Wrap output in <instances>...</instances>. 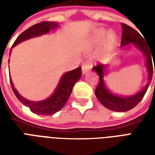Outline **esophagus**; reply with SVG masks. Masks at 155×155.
I'll return each mask as SVG.
<instances>
[{"mask_svg":"<svg viewBox=\"0 0 155 155\" xmlns=\"http://www.w3.org/2000/svg\"><path fill=\"white\" fill-rule=\"evenodd\" d=\"M91 64H89V63H84V64H83V65H82V73L83 74L88 73L89 71H91Z\"/></svg>","mask_w":155,"mask_h":155,"instance_id":"esophagus-1","label":"esophagus"}]
</instances>
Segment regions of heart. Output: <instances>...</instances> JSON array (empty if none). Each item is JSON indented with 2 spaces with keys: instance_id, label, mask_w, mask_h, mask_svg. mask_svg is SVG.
<instances>
[{
  "instance_id": "b5f03b06",
  "label": "heart",
  "mask_w": 155,
  "mask_h": 155,
  "mask_svg": "<svg viewBox=\"0 0 155 155\" xmlns=\"http://www.w3.org/2000/svg\"><path fill=\"white\" fill-rule=\"evenodd\" d=\"M106 34H107V31L104 29H98V30H96L94 31L93 40H94V42H100V41L103 40V38L105 36ZM116 35H114V33H112V32L108 33L107 35L105 37V40H104V50L107 51H111L114 47L115 44H116Z\"/></svg>"
}]
</instances>
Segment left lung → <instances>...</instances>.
Segmentation results:
<instances>
[{
    "mask_svg": "<svg viewBox=\"0 0 155 155\" xmlns=\"http://www.w3.org/2000/svg\"><path fill=\"white\" fill-rule=\"evenodd\" d=\"M121 26H122V30H123L122 31V38H121V45L124 46V45H126L130 43H134V45L139 48L145 55L146 66L148 69V73H149V82L146 84V86L136 94L129 96V97H120L115 94H111L110 92H109L107 89L105 88L103 76H104V68L106 67V65L98 64L94 66L93 70L99 74V78H100L98 85L95 89L96 97L104 107H106L110 110L117 111V112H124V111L130 110L134 107H135L137 104L140 103L149 88V85L152 80L153 71L155 73V60L153 59V55L150 51V46L148 45V43L144 41L142 35H140L139 32L136 31L132 27H130V25L121 23ZM152 58H153L154 69H153L154 66H153V61H152Z\"/></svg>",
    "mask_w": 155,
    "mask_h": 155,
    "instance_id": "1",
    "label": "left lung"
}]
</instances>
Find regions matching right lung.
Wrapping results in <instances>:
<instances>
[{"mask_svg": "<svg viewBox=\"0 0 155 155\" xmlns=\"http://www.w3.org/2000/svg\"><path fill=\"white\" fill-rule=\"evenodd\" d=\"M58 26L57 23L53 21H42L37 23L35 25L29 27L25 31H23L16 38L14 42L12 47H14L19 43L22 41L28 40L32 37L39 36V35H44L50 31L52 29L56 28ZM82 74L81 67L76 68L73 71H68L62 76L60 83L58 84L57 89L55 90L54 94L46 100L38 102H33L23 98L20 95L14 87V84L12 83V80L10 79L11 85H12V91L17 97L19 101L22 104L30 108V110L36 114L41 115H51L61 110L64 107L65 103L67 102L68 99L72 92V89L74 87V84L80 80Z\"/></svg>", "mask_w": 155, "mask_h": 155, "instance_id": "right-lung-1", "label": "right lung"}]
</instances>
